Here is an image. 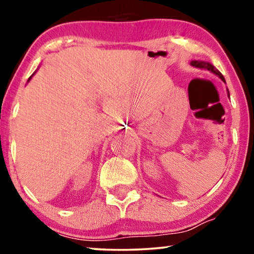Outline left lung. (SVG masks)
Masks as SVG:
<instances>
[{
	"label": "left lung",
	"mask_w": 254,
	"mask_h": 254,
	"mask_svg": "<svg viewBox=\"0 0 254 254\" xmlns=\"http://www.w3.org/2000/svg\"><path fill=\"white\" fill-rule=\"evenodd\" d=\"M190 64H192L193 67H196V68H200V69H206V70H209V71L213 72V74L217 75L218 77H220V78L222 79V81L225 82L224 76L222 75L221 72L218 71L217 69L215 68L213 64H210L209 62H204V61H192V62H190ZM228 93H229V91H228Z\"/></svg>",
	"instance_id": "left-lung-1"
}]
</instances>
